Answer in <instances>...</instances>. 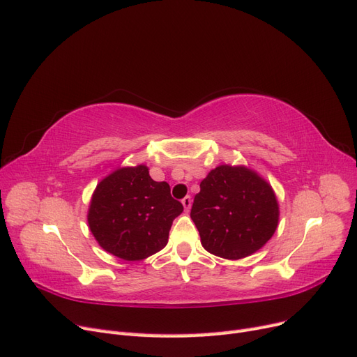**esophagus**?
<instances>
[{
    "instance_id": "obj_1",
    "label": "esophagus",
    "mask_w": 357,
    "mask_h": 357,
    "mask_svg": "<svg viewBox=\"0 0 357 357\" xmlns=\"http://www.w3.org/2000/svg\"><path fill=\"white\" fill-rule=\"evenodd\" d=\"M181 204H183V207H185V211H189L190 207H192V198L190 197H185V198L181 199Z\"/></svg>"
}]
</instances>
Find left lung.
<instances>
[{"instance_id":"obj_1","label":"left lung","mask_w":357,"mask_h":357,"mask_svg":"<svg viewBox=\"0 0 357 357\" xmlns=\"http://www.w3.org/2000/svg\"><path fill=\"white\" fill-rule=\"evenodd\" d=\"M199 188L190 218L208 253L238 261L271 240L280 219L278 201L271 185L255 169L219 165Z\"/></svg>"}]
</instances>
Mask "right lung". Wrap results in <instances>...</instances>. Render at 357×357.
<instances>
[{"instance_id": "1", "label": "right lung", "mask_w": 357, "mask_h": 357, "mask_svg": "<svg viewBox=\"0 0 357 357\" xmlns=\"http://www.w3.org/2000/svg\"><path fill=\"white\" fill-rule=\"evenodd\" d=\"M181 211L168 183L155 181L149 167H119L96 185L88 225L105 252L134 262L167 245L172 220Z\"/></svg>"}]
</instances>
